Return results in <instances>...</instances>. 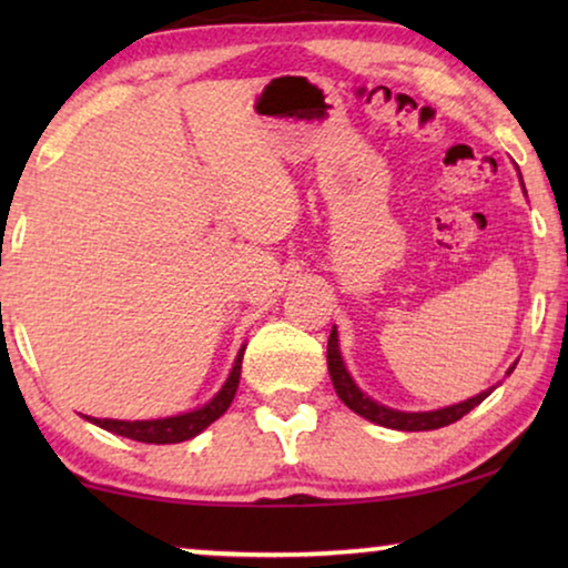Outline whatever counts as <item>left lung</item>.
<instances>
[{"instance_id":"left-lung-1","label":"left lung","mask_w":568,"mask_h":568,"mask_svg":"<svg viewBox=\"0 0 568 568\" xmlns=\"http://www.w3.org/2000/svg\"><path fill=\"white\" fill-rule=\"evenodd\" d=\"M519 181H523V175H519ZM523 191H525V183H523ZM511 369H515V364H511L509 372ZM328 372H331L333 387H336L338 398L344 400L346 406L354 410V414H359L362 418H367V422H372V424L385 426V429H398V432H429V429H442V426L455 424L457 418L470 414V410L476 408L478 403H484L494 390V387H488V390L473 395V398H468V400L455 403V406L437 408V410H398V408L383 406V403L369 398L367 393H362V387L354 383L352 375H348L344 356H341L336 325H333L331 338H328Z\"/></svg>"}]
</instances>
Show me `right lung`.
Returning a JSON list of instances; mask_svg holds the SVG:
<instances>
[{
    "instance_id": "1",
    "label": "right lung",
    "mask_w": 568,
    "mask_h": 568,
    "mask_svg": "<svg viewBox=\"0 0 568 568\" xmlns=\"http://www.w3.org/2000/svg\"><path fill=\"white\" fill-rule=\"evenodd\" d=\"M243 354H245V344L240 346L235 364H232L224 385L214 393V398L206 400L204 406L185 410V414H175L165 418H142V422H121V418H95V416H84V418H88L90 424L100 426V429L119 434V437H129L134 442H144V445H175V442L193 439L230 408V403L235 398L237 385H240Z\"/></svg>"
}]
</instances>
